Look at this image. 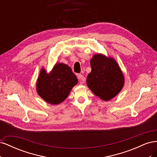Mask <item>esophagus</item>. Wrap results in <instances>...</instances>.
<instances>
[{
  "label": "esophagus",
  "mask_w": 157,
  "mask_h": 157,
  "mask_svg": "<svg viewBox=\"0 0 157 157\" xmlns=\"http://www.w3.org/2000/svg\"><path fill=\"white\" fill-rule=\"evenodd\" d=\"M77 78L78 79V81L80 82V83H84V82L86 81V78L84 77V75H81V74H78L77 75Z\"/></svg>",
  "instance_id": "1"
}]
</instances>
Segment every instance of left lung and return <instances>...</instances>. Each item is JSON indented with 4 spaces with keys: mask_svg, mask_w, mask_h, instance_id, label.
<instances>
[{
    "mask_svg": "<svg viewBox=\"0 0 157 157\" xmlns=\"http://www.w3.org/2000/svg\"><path fill=\"white\" fill-rule=\"evenodd\" d=\"M92 71L86 79L91 91L104 101H109L121 92L124 77L117 61L101 54L93 56L90 60Z\"/></svg>",
    "mask_w": 157,
    "mask_h": 157,
    "instance_id": "8db88e82",
    "label": "left lung"
}]
</instances>
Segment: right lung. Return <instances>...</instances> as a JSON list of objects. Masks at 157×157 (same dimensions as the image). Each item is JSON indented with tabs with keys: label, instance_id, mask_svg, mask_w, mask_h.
<instances>
[{
	"label": "right lung",
	"instance_id": "1",
	"mask_svg": "<svg viewBox=\"0 0 157 157\" xmlns=\"http://www.w3.org/2000/svg\"><path fill=\"white\" fill-rule=\"evenodd\" d=\"M78 79L71 67L63 63H56L48 74L42 68L36 82L38 94L47 103L58 105L67 98Z\"/></svg>",
	"mask_w": 157,
	"mask_h": 157
}]
</instances>
